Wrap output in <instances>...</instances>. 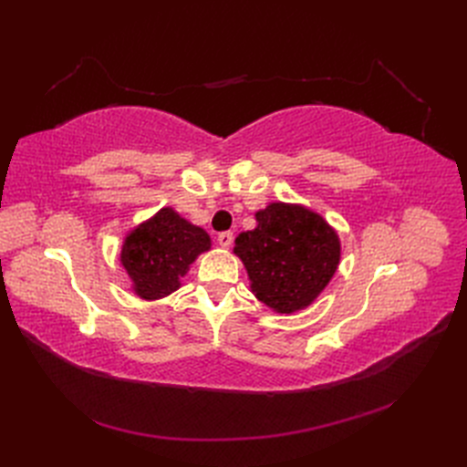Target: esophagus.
I'll list each match as a JSON object with an SVG mask.
<instances>
[{
  "mask_svg": "<svg viewBox=\"0 0 467 467\" xmlns=\"http://www.w3.org/2000/svg\"><path fill=\"white\" fill-rule=\"evenodd\" d=\"M218 244H220L222 247H232V244H234V234H232V232H222V234L218 235Z\"/></svg>",
  "mask_w": 467,
  "mask_h": 467,
  "instance_id": "esophagus-1",
  "label": "esophagus"
}]
</instances>
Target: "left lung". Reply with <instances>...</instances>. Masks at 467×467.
<instances>
[{
    "mask_svg": "<svg viewBox=\"0 0 467 467\" xmlns=\"http://www.w3.org/2000/svg\"><path fill=\"white\" fill-rule=\"evenodd\" d=\"M257 228L235 237L251 292L276 314H294L314 304L329 285L341 242L317 212L300 204L271 202L255 214Z\"/></svg>",
    "mask_w": 467,
    "mask_h": 467,
    "instance_id": "8db88e82",
    "label": "left lung"
}]
</instances>
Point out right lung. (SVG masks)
<instances>
[{
	"instance_id": "1",
	"label": "right lung",
	"mask_w": 467,
	"mask_h": 467,
	"mask_svg": "<svg viewBox=\"0 0 467 467\" xmlns=\"http://www.w3.org/2000/svg\"><path fill=\"white\" fill-rule=\"evenodd\" d=\"M210 245V235L202 228L165 206L126 235L120 263L136 296L160 300L181 286L189 266Z\"/></svg>"
}]
</instances>
